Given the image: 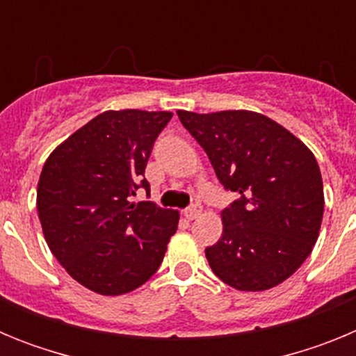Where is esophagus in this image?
I'll return each mask as SVG.
<instances>
[{
  "instance_id": "1",
  "label": "esophagus",
  "mask_w": 356,
  "mask_h": 356,
  "mask_svg": "<svg viewBox=\"0 0 356 356\" xmlns=\"http://www.w3.org/2000/svg\"><path fill=\"white\" fill-rule=\"evenodd\" d=\"M184 213H185V217H187V219H191V221H193V219H196V217L201 213V205L194 203V205H191L188 209H185Z\"/></svg>"
}]
</instances>
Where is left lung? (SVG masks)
<instances>
[{
    "mask_svg": "<svg viewBox=\"0 0 356 356\" xmlns=\"http://www.w3.org/2000/svg\"><path fill=\"white\" fill-rule=\"evenodd\" d=\"M226 191L221 238L205 250L213 275L237 291L285 282L312 253L325 194L316 156L282 124L257 112L178 110Z\"/></svg>",
    "mask_w": 356,
    "mask_h": 356,
    "instance_id": "obj_1",
    "label": "left lung"
}]
</instances>
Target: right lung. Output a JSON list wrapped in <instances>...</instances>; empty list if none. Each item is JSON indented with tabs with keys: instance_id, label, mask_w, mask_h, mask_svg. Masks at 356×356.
Wrapping results in <instances>:
<instances>
[{
	"instance_id": "add662e5",
	"label": "right lung",
	"mask_w": 356,
	"mask_h": 356,
	"mask_svg": "<svg viewBox=\"0 0 356 356\" xmlns=\"http://www.w3.org/2000/svg\"><path fill=\"white\" fill-rule=\"evenodd\" d=\"M171 112L108 110L53 151L37 187V210L55 259L103 296L135 291L155 275L178 228V212L131 203L149 184L147 159Z\"/></svg>"
}]
</instances>
